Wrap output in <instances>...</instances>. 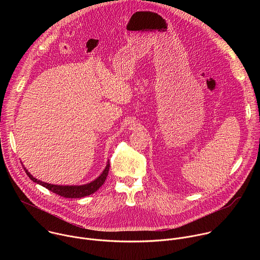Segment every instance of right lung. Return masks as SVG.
Segmentation results:
<instances>
[{"label":"right lung","instance_id":"right-lung-1","mask_svg":"<svg viewBox=\"0 0 260 260\" xmlns=\"http://www.w3.org/2000/svg\"><path fill=\"white\" fill-rule=\"evenodd\" d=\"M22 168L24 169L26 175L29 177L30 180H32L34 182L38 183L40 185H42L43 187L47 188L48 190L62 197V198H68V199H81L87 196L92 194L93 192H95L102 185L104 184L108 173H109V168H110V162H107V166L105 168V170L103 171V173L101 174V176H99L95 180H93L92 182L88 183V184H84V185H67V186H63V185H54V184H49V183H45L43 181H40L38 179L34 178L28 172L27 170L22 166Z\"/></svg>","mask_w":260,"mask_h":260}]
</instances>
